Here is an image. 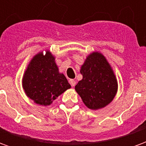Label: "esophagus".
<instances>
[{
    "label": "esophagus",
    "instance_id": "esophagus-1",
    "mask_svg": "<svg viewBox=\"0 0 146 146\" xmlns=\"http://www.w3.org/2000/svg\"><path fill=\"white\" fill-rule=\"evenodd\" d=\"M70 84H71L72 87H74V86L76 85V80H70Z\"/></svg>",
    "mask_w": 146,
    "mask_h": 146
}]
</instances>
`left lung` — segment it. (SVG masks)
<instances>
[{"instance_id": "8db88e82", "label": "left lung", "mask_w": 146, "mask_h": 146, "mask_svg": "<svg viewBox=\"0 0 146 146\" xmlns=\"http://www.w3.org/2000/svg\"><path fill=\"white\" fill-rule=\"evenodd\" d=\"M83 79L75 86V90L85 106L91 110H98L110 104L117 92V81L106 58L93 52L81 66Z\"/></svg>"}]
</instances>
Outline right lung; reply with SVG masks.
I'll use <instances>...</instances> for the list:
<instances>
[{
  "label": "right lung",
  "instance_id": "right-lung-1",
  "mask_svg": "<svg viewBox=\"0 0 146 146\" xmlns=\"http://www.w3.org/2000/svg\"><path fill=\"white\" fill-rule=\"evenodd\" d=\"M27 95L41 106H49L59 95L71 88L62 73H59L50 51L36 54L27 67L23 78Z\"/></svg>",
  "mask_w": 146,
  "mask_h": 146
}]
</instances>
